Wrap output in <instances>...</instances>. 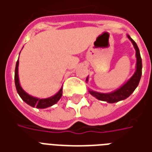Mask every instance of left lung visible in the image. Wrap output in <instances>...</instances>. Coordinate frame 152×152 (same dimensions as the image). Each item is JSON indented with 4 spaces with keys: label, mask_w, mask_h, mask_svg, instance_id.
<instances>
[{
    "label": "left lung",
    "mask_w": 152,
    "mask_h": 152,
    "mask_svg": "<svg viewBox=\"0 0 152 152\" xmlns=\"http://www.w3.org/2000/svg\"><path fill=\"white\" fill-rule=\"evenodd\" d=\"M127 37L129 38V40L132 42L134 49H135V51H136L137 62H136L135 72L126 82L124 83L123 86L111 93H99L89 89V94L94 97H95L96 99H99V100L109 102V103H114V102H117L119 101H122L124 99H127L128 97H129L131 95V94H133V92L135 90V89L137 88L138 84H139L141 76H142V68L140 52H139V49L137 47V44L135 43V41L129 35H127ZM88 80H89V79L87 77L86 78V82H88Z\"/></svg>",
    "instance_id": "obj_1"
}]
</instances>
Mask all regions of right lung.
Returning a JSON list of instances; mask_svg holds the SVG:
<instances>
[{
  "instance_id": "right-lung-1",
  "label": "right lung",
  "mask_w": 152,
  "mask_h": 152,
  "mask_svg": "<svg viewBox=\"0 0 152 152\" xmlns=\"http://www.w3.org/2000/svg\"><path fill=\"white\" fill-rule=\"evenodd\" d=\"M20 54V53H19ZM18 59L16 63V66H15V86H16V89L18 92V95L21 97V99L24 101L27 104L31 106L32 107H37V108L44 109L50 107L51 106L54 105L55 103L58 102V100L61 99V97L63 95V87H61L59 91L55 94L54 95L51 96L50 98H46V99H38L36 97L28 94V93L25 92L24 89H23L20 86L19 83V79H18Z\"/></svg>"
}]
</instances>
